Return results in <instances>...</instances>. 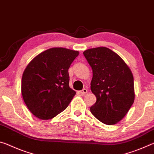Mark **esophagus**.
Here are the masks:
<instances>
[{"instance_id":"34e87169","label":"esophagus","mask_w":154,"mask_h":154,"mask_svg":"<svg viewBox=\"0 0 154 154\" xmlns=\"http://www.w3.org/2000/svg\"><path fill=\"white\" fill-rule=\"evenodd\" d=\"M87 92H88V90L85 89V88H83L82 91H80V94L82 95H85Z\"/></svg>"}]
</instances>
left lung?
<instances>
[{
  "label": "left lung",
  "mask_w": 154,
  "mask_h": 154,
  "mask_svg": "<svg viewBox=\"0 0 154 154\" xmlns=\"http://www.w3.org/2000/svg\"><path fill=\"white\" fill-rule=\"evenodd\" d=\"M83 55L92 67L90 88L96 97L91 113L103 124H116L134 103L132 72L120 56L105 47L89 49Z\"/></svg>",
  "instance_id": "obj_1"
}]
</instances>
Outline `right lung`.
<instances>
[{
    "label": "right lung",
    "mask_w": 154,
    "mask_h": 154,
    "mask_svg": "<svg viewBox=\"0 0 154 154\" xmlns=\"http://www.w3.org/2000/svg\"><path fill=\"white\" fill-rule=\"evenodd\" d=\"M79 51L54 48L31 61L22 78V94L36 118L50 119L69 106L76 92L69 87V69Z\"/></svg>",
    "instance_id": "1"
}]
</instances>
